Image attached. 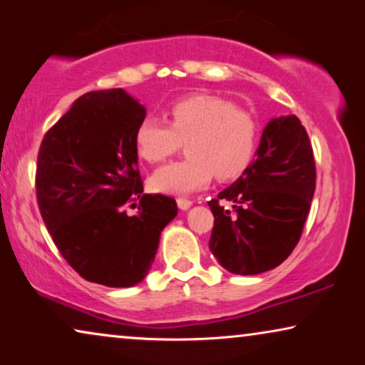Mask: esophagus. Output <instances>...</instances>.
Returning a JSON list of instances; mask_svg holds the SVG:
<instances>
[{
	"label": "esophagus",
	"instance_id": "34e87169",
	"mask_svg": "<svg viewBox=\"0 0 365 365\" xmlns=\"http://www.w3.org/2000/svg\"><path fill=\"white\" fill-rule=\"evenodd\" d=\"M192 206V201H189V199L186 197H178V207L182 209V211H186V209H189Z\"/></svg>",
	"mask_w": 365,
	"mask_h": 365
}]
</instances>
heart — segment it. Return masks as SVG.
<instances>
[{
	"label": "heart",
	"mask_w": 365,
	"mask_h": 365,
	"mask_svg": "<svg viewBox=\"0 0 365 365\" xmlns=\"http://www.w3.org/2000/svg\"><path fill=\"white\" fill-rule=\"evenodd\" d=\"M187 143V159L159 168L156 191L187 194L207 186L214 173L231 179L242 173L257 146V123L224 98L192 94L169 106V124L146 118L138 126L136 149L144 161L159 163Z\"/></svg>",
	"instance_id": "1"
}]
</instances>
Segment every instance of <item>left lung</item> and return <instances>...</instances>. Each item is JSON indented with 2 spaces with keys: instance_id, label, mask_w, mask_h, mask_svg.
Returning <instances> with one entry per match:
<instances>
[{
  "instance_id": "obj_1",
  "label": "left lung",
  "mask_w": 365,
  "mask_h": 365,
  "mask_svg": "<svg viewBox=\"0 0 365 365\" xmlns=\"http://www.w3.org/2000/svg\"><path fill=\"white\" fill-rule=\"evenodd\" d=\"M314 191L316 163L306 128L294 114L271 119L256 159L207 202L214 216L212 256L239 276L277 267L301 239ZM221 200L233 207H221Z\"/></svg>"
}]
</instances>
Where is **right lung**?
<instances>
[{"instance_id": "obj_1", "label": "right lung", "mask_w": 365, "mask_h": 365, "mask_svg": "<svg viewBox=\"0 0 365 365\" xmlns=\"http://www.w3.org/2000/svg\"><path fill=\"white\" fill-rule=\"evenodd\" d=\"M146 109L124 89L83 94L44 134L36 164L39 212L66 262L108 287L141 282L178 204L144 194L136 131ZM126 207H138L129 217Z\"/></svg>"}]
</instances>
